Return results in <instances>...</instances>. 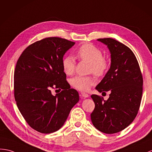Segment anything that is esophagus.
Returning a JSON list of instances; mask_svg holds the SVG:
<instances>
[{"instance_id":"34e87169","label":"esophagus","mask_w":152,"mask_h":152,"mask_svg":"<svg viewBox=\"0 0 152 152\" xmlns=\"http://www.w3.org/2000/svg\"><path fill=\"white\" fill-rule=\"evenodd\" d=\"M80 96L83 98H88V97H89V94L86 93L82 92V93H80Z\"/></svg>"}]
</instances>
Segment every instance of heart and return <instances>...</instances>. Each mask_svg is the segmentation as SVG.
Wrapping results in <instances>:
<instances>
[{"label": "heart", "instance_id": "heart-1", "mask_svg": "<svg viewBox=\"0 0 152 152\" xmlns=\"http://www.w3.org/2000/svg\"><path fill=\"white\" fill-rule=\"evenodd\" d=\"M80 60L89 63V70L96 76H102L105 75L109 67L107 59L103 58L102 51L94 45L86 43L78 48L76 53ZM62 68L66 75H72L75 72V61L72 56H66L62 59ZM72 86L76 89L86 91L95 83L93 76H76L70 81Z\"/></svg>", "mask_w": 152, "mask_h": 152}]
</instances>
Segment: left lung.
<instances>
[{"label": "left lung", "instance_id": "obj_1", "mask_svg": "<svg viewBox=\"0 0 152 152\" xmlns=\"http://www.w3.org/2000/svg\"><path fill=\"white\" fill-rule=\"evenodd\" d=\"M97 40L107 46L111 66L96 89L102 93L109 91L110 94L107 100L91 95L95 107L91 118L98 130L113 134L124 129L136 117L142 98L143 79L139 63L129 47L111 38Z\"/></svg>", "mask_w": 152, "mask_h": 152}]
</instances>
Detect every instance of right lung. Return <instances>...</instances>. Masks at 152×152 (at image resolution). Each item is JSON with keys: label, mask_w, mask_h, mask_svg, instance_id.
Instances as JSON below:
<instances>
[{"label": "right lung", "mask_w": 152, "mask_h": 152, "mask_svg": "<svg viewBox=\"0 0 152 152\" xmlns=\"http://www.w3.org/2000/svg\"><path fill=\"white\" fill-rule=\"evenodd\" d=\"M75 42L47 37L24 50L14 72V96L29 126L42 133L58 131L79 101V94L66 80L62 59ZM62 91L53 95L51 89Z\"/></svg>", "instance_id": "1"}]
</instances>
